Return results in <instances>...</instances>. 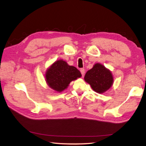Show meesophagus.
Returning <instances> with one entry per match:
<instances>
[{"label": "esophagus", "mask_w": 146, "mask_h": 146, "mask_svg": "<svg viewBox=\"0 0 146 146\" xmlns=\"http://www.w3.org/2000/svg\"><path fill=\"white\" fill-rule=\"evenodd\" d=\"M80 72H81V74H82V76H84V74H85V70H84V69H83V68H82V69H80Z\"/></svg>", "instance_id": "1"}]
</instances>
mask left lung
Wrapping results in <instances>:
<instances>
[{
	"label": "left lung",
	"mask_w": 146,
	"mask_h": 146,
	"mask_svg": "<svg viewBox=\"0 0 146 146\" xmlns=\"http://www.w3.org/2000/svg\"><path fill=\"white\" fill-rule=\"evenodd\" d=\"M85 81L90 84L92 89L99 94L106 92L112 87L114 78L108 69L100 63L94 65L84 76Z\"/></svg>",
	"instance_id": "obj_1"
}]
</instances>
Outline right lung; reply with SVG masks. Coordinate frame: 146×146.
<instances>
[{
	"instance_id": "1",
	"label": "right lung",
	"mask_w": 146,
	"mask_h": 146,
	"mask_svg": "<svg viewBox=\"0 0 146 146\" xmlns=\"http://www.w3.org/2000/svg\"><path fill=\"white\" fill-rule=\"evenodd\" d=\"M45 75L47 85L58 92L66 89L70 82L82 76L76 67L69 66L62 59L56 60L52 64Z\"/></svg>"
}]
</instances>
